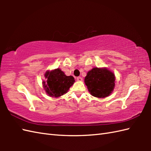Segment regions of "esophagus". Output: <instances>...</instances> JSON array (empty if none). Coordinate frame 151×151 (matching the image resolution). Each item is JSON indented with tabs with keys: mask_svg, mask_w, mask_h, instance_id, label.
<instances>
[{
	"mask_svg": "<svg viewBox=\"0 0 151 151\" xmlns=\"http://www.w3.org/2000/svg\"><path fill=\"white\" fill-rule=\"evenodd\" d=\"M77 81H82V78L81 77V76H78L77 77Z\"/></svg>",
	"mask_w": 151,
	"mask_h": 151,
	"instance_id": "34e87169",
	"label": "esophagus"
}]
</instances>
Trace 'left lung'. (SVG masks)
<instances>
[{
	"instance_id": "obj_1",
	"label": "left lung",
	"mask_w": 151,
	"mask_h": 151,
	"mask_svg": "<svg viewBox=\"0 0 151 151\" xmlns=\"http://www.w3.org/2000/svg\"><path fill=\"white\" fill-rule=\"evenodd\" d=\"M84 82L91 95L104 98L111 94L115 86V76L106 68H95L88 72Z\"/></svg>"
}]
</instances>
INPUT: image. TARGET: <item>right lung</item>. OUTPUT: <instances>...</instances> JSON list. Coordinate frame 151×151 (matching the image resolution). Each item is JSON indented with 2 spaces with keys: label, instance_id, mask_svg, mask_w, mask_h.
<instances>
[{
  "label": "right lung",
  "instance_id": "add662e5",
  "mask_svg": "<svg viewBox=\"0 0 151 151\" xmlns=\"http://www.w3.org/2000/svg\"><path fill=\"white\" fill-rule=\"evenodd\" d=\"M47 82H43V86L47 94L51 97H58L66 93L75 82L72 76H66L60 69L46 72Z\"/></svg>",
  "mask_w": 151,
  "mask_h": 151
}]
</instances>
